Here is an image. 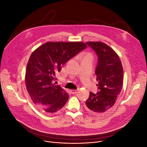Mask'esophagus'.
<instances>
[{
  "label": "esophagus",
  "instance_id": "esophagus-1",
  "mask_svg": "<svg viewBox=\"0 0 147 147\" xmlns=\"http://www.w3.org/2000/svg\"><path fill=\"white\" fill-rule=\"evenodd\" d=\"M70 92L72 94H76L78 93V90H71Z\"/></svg>",
  "mask_w": 147,
  "mask_h": 147
}]
</instances>
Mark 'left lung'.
Listing matches in <instances>:
<instances>
[{
  "mask_svg": "<svg viewBox=\"0 0 147 147\" xmlns=\"http://www.w3.org/2000/svg\"><path fill=\"white\" fill-rule=\"evenodd\" d=\"M86 44L98 56L95 69L98 91L90 92L86 109L92 114L102 113L111 108L123 86V69L119 55L109 46L101 42H88Z\"/></svg>",
  "mask_w": 147,
  "mask_h": 147,
  "instance_id": "1",
  "label": "left lung"
}]
</instances>
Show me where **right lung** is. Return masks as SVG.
I'll return each instance as SVG.
<instances>
[{"mask_svg":"<svg viewBox=\"0 0 147 147\" xmlns=\"http://www.w3.org/2000/svg\"><path fill=\"white\" fill-rule=\"evenodd\" d=\"M86 48L81 42H46L32 53L26 68V88L40 110L53 114L63 109L69 95L55 85L56 74L68 60Z\"/></svg>","mask_w":147,"mask_h":147,"instance_id":"obj_1","label":"right lung"}]
</instances>
